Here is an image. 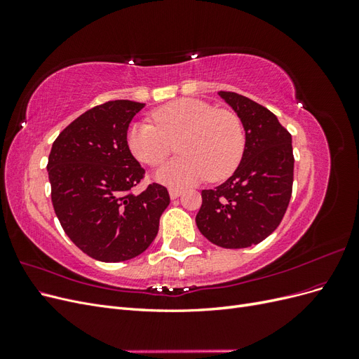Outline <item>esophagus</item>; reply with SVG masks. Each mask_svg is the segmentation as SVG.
<instances>
[{
	"label": "esophagus",
	"mask_w": 359,
	"mask_h": 359,
	"mask_svg": "<svg viewBox=\"0 0 359 359\" xmlns=\"http://www.w3.org/2000/svg\"><path fill=\"white\" fill-rule=\"evenodd\" d=\"M169 196L170 199H177L181 196V190L180 189H169Z\"/></svg>",
	"instance_id": "obj_1"
}]
</instances>
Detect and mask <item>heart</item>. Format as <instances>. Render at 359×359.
Wrapping results in <instances>:
<instances>
[{
	"label": "heart",
	"mask_w": 359,
	"mask_h": 359,
	"mask_svg": "<svg viewBox=\"0 0 359 359\" xmlns=\"http://www.w3.org/2000/svg\"><path fill=\"white\" fill-rule=\"evenodd\" d=\"M151 123H135L127 133L130 153L144 165L157 168L177 144L178 160L161 168L156 178L170 187H186L208 177L219 181L241 161L245 137L241 119L196 99H180L153 112Z\"/></svg>",
	"instance_id": "b5f03b06"
}]
</instances>
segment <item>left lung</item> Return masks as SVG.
Segmentation results:
<instances>
[{"mask_svg":"<svg viewBox=\"0 0 359 359\" xmlns=\"http://www.w3.org/2000/svg\"><path fill=\"white\" fill-rule=\"evenodd\" d=\"M219 95L241 119L243 158L219 187L202 190L196 215L201 233L223 248H245L273 233L287 210L293 182L292 136L277 116L248 97Z\"/></svg>","mask_w":359,"mask_h":359,"instance_id":"8db88e82","label":"left lung"}]
</instances>
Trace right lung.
Masks as SVG:
<instances>
[{
  "instance_id": "obj_1",
  "label": "right lung",
  "mask_w": 359,
  "mask_h": 359,
  "mask_svg": "<svg viewBox=\"0 0 359 359\" xmlns=\"http://www.w3.org/2000/svg\"><path fill=\"white\" fill-rule=\"evenodd\" d=\"M145 103L112 100L69 124L48 160L52 205L64 232L85 255L123 262L144 253L170 202L166 187L130 193L144 168L130 153L127 130Z\"/></svg>"
}]
</instances>
